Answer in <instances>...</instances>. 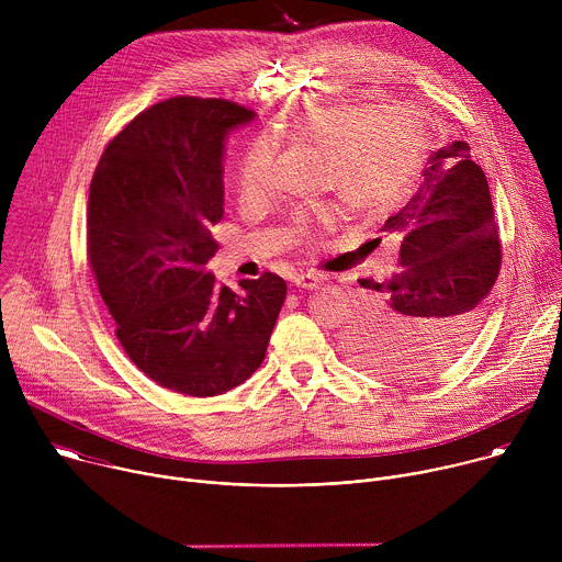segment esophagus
Listing matches in <instances>:
<instances>
[{"label": "esophagus", "instance_id": "esophagus-1", "mask_svg": "<svg viewBox=\"0 0 562 562\" xmlns=\"http://www.w3.org/2000/svg\"><path fill=\"white\" fill-rule=\"evenodd\" d=\"M327 278L323 276V273H317V271H302V273H297L295 276V286H300V289H317L319 284H323Z\"/></svg>", "mask_w": 562, "mask_h": 562}]
</instances>
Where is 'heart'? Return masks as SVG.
<instances>
[{
  "instance_id": "b5f03b06",
  "label": "heart",
  "mask_w": 562,
  "mask_h": 562,
  "mask_svg": "<svg viewBox=\"0 0 562 562\" xmlns=\"http://www.w3.org/2000/svg\"><path fill=\"white\" fill-rule=\"evenodd\" d=\"M284 135L300 146L323 150V187L364 213H382L403 202L418 180L431 144L425 113L407 102H342L297 113ZM276 148L269 137H256L239 157L235 182L245 202L260 200L271 189ZM331 202L293 213L289 233L295 243H313L317 226L334 224Z\"/></svg>"
}]
</instances>
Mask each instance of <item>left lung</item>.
Wrapping results in <instances>:
<instances>
[{"instance_id":"1","label":"left lung","mask_w":562,"mask_h":562,"mask_svg":"<svg viewBox=\"0 0 562 562\" xmlns=\"http://www.w3.org/2000/svg\"><path fill=\"white\" fill-rule=\"evenodd\" d=\"M423 178L380 228L400 237V267L382 282L358 280L373 300L345 340L362 369L386 380L431 375L464 351L503 262L490 184L469 144L438 148Z\"/></svg>"}]
</instances>
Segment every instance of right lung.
Here are the masks:
<instances>
[{"label": "right lung", "instance_id": "1", "mask_svg": "<svg viewBox=\"0 0 562 562\" xmlns=\"http://www.w3.org/2000/svg\"><path fill=\"white\" fill-rule=\"evenodd\" d=\"M254 115L222 98L157 102L106 144L91 180L87 254L115 336L146 378L191 397L256 373L286 300L271 271L237 293L204 273L224 213V135Z\"/></svg>", "mask_w": 562, "mask_h": 562}]
</instances>
